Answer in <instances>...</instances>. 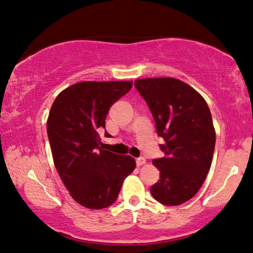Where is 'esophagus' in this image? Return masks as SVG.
I'll use <instances>...</instances> for the list:
<instances>
[{"label": "esophagus", "instance_id": "esophagus-1", "mask_svg": "<svg viewBox=\"0 0 253 253\" xmlns=\"http://www.w3.org/2000/svg\"><path fill=\"white\" fill-rule=\"evenodd\" d=\"M146 164V160H145L144 157H139V158H137L136 160V165L137 166H142V165H145Z\"/></svg>", "mask_w": 253, "mask_h": 253}]
</instances>
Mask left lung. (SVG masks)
Returning <instances> with one entry per match:
<instances>
[{
	"mask_svg": "<svg viewBox=\"0 0 253 253\" xmlns=\"http://www.w3.org/2000/svg\"><path fill=\"white\" fill-rule=\"evenodd\" d=\"M135 87L146 100L156 124L165 156L154 160L161 179L151 187L154 199L179 205L198 193L212 164L215 129L204 98L182 80L137 79Z\"/></svg>",
	"mask_w": 253,
	"mask_h": 253,
	"instance_id": "1",
	"label": "left lung"
}]
</instances>
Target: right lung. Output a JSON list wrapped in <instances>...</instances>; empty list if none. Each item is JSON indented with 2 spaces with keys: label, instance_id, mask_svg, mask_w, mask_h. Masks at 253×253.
<instances>
[{
  "label": "right lung",
  "instance_id": "add662e5",
  "mask_svg": "<svg viewBox=\"0 0 253 253\" xmlns=\"http://www.w3.org/2000/svg\"><path fill=\"white\" fill-rule=\"evenodd\" d=\"M131 85L132 81H83L62 90L51 106L46 131L54 166L71 198L87 209L113 204L136 168L131 156L102 149L98 134L111 105Z\"/></svg>",
  "mask_w": 253,
  "mask_h": 253
}]
</instances>
